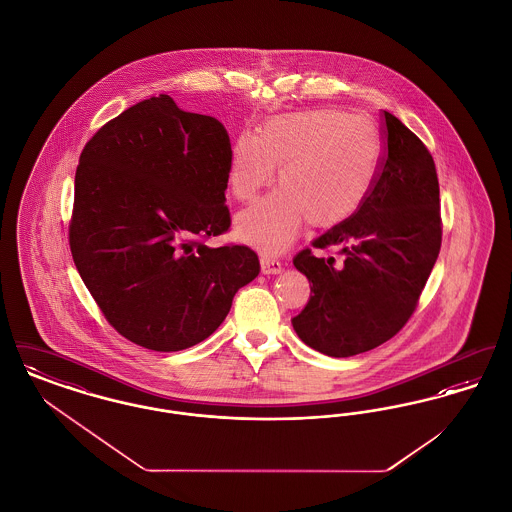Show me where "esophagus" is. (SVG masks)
<instances>
[{
    "label": "esophagus",
    "mask_w": 512,
    "mask_h": 512,
    "mask_svg": "<svg viewBox=\"0 0 512 512\" xmlns=\"http://www.w3.org/2000/svg\"><path fill=\"white\" fill-rule=\"evenodd\" d=\"M261 270H263L265 274H280V272H282V263H280L278 259L261 255Z\"/></svg>",
    "instance_id": "esophagus-1"
}]
</instances>
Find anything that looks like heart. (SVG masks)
<instances>
[{
    "instance_id": "heart-1",
    "label": "heart",
    "mask_w": 512,
    "mask_h": 512,
    "mask_svg": "<svg viewBox=\"0 0 512 512\" xmlns=\"http://www.w3.org/2000/svg\"><path fill=\"white\" fill-rule=\"evenodd\" d=\"M382 144L363 117L338 109H309L268 119L259 134L244 132L228 155L232 195L251 201L274 180L278 186L236 217V234L263 253H282L307 222L334 228L353 217L380 171Z\"/></svg>"
}]
</instances>
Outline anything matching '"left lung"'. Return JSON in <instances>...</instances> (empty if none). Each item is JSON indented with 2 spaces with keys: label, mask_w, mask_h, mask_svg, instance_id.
<instances>
[{
  "label": "left lung",
  "mask_w": 512,
  "mask_h": 512,
  "mask_svg": "<svg viewBox=\"0 0 512 512\" xmlns=\"http://www.w3.org/2000/svg\"><path fill=\"white\" fill-rule=\"evenodd\" d=\"M384 153L378 178L353 217L313 245L336 247L318 259L311 249L293 257L313 295L292 318L299 340L328 357H351L393 338L413 315L441 247L438 172L426 146L384 111Z\"/></svg>",
  "instance_id": "8db88e82"
}]
</instances>
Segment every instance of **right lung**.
I'll use <instances>...</instances> for the list:
<instances>
[{"label": "right lung", "mask_w": 512, "mask_h": 512, "mask_svg": "<svg viewBox=\"0 0 512 512\" xmlns=\"http://www.w3.org/2000/svg\"><path fill=\"white\" fill-rule=\"evenodd\" d=\"M230 138L215 117L146 99L99 128L74 176L69 240L101 313L153 351L209 338L259 274L245 245L201 240L230 226Z\"/></svg>", "instance_id": "add662e5"}]
</instances>
